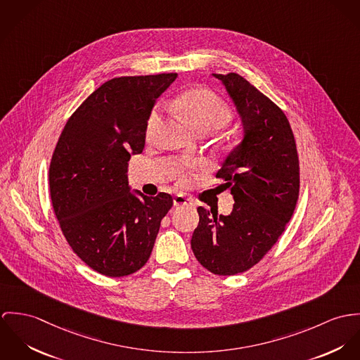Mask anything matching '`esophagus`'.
<instances>
[{"label": "esophagus", "instance_id": "obj_1", "mask_svg": "<svg viewBox=\"0 0 360 360\" xmlns=\"http://www.w3.org/2000/svg\"><path fill=\"white\" fill-rule=\"evenodd\" d=\"M174 205L175 207H178V205H193V201L189 198L184 196V195H176L174 198Z\"/></svg>", "mask_w": 360, "mask_h": 360}]
</instances>
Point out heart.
<instances>
[{"label":"heart","instance_id":"obj_1","mask_svg":"<svg viewBox=\"0 0 360 360\" xmlns=\"http://www.w3.org/2000/svg\"><path fill=\"white\" fill-rule=\"evenodd\" d=\"M174 108L198 132L204 129L215 131L232 120L229 106L217 94L205 88H195L182 94L175 101ZM160 117L159 110L152 113L146 127L149 136L158 129Z\"/></svg>","mask_w":360,"mask_h":360}]
</instances>
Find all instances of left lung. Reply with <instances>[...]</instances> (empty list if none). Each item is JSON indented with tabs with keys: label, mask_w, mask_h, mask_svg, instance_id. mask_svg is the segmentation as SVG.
Wrapping results in <instances>:
<instances>
[{
	"label": "left lung",
	"mask_w": 360,
	"mask_h": 360,
	"mask_svg": "<svg viewBox=\"0 0 360 360\" xmlns=\"http://www.w3.org/2000/svg\"><path fill=\"white\" fill-rule=\"evenodd\" d=\"M211 76L225 86L243 129L217 172L235 204L229 215L199 207L191 244L205 269L231 276L254 266L284 232L298 200L300 165L290 122L279 108L236 73Z\"/></svg>",
	"instance_id": "obj_1"
}]
</instances>
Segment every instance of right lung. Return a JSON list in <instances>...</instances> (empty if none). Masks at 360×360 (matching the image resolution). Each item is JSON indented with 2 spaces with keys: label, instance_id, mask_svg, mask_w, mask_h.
I'll use <instances>...</instances> for the list:
<instances>
[{
  "label": "right lung",
  "instance_id": "obj_1",
  "mask_svg": "<svg viewBox=\"0 0 360 360\" xmlns=\"http://www.w3.org/2000/svg\"><path fill=\"white\" fill-rule=\"evenodd\" d=\"M176 73L119 77L94 91L68 120L49 167V192L60 229L94 271L121 278L149 259L168 193L149 198L127 179L131 156L142 153L158 98Z\"/></svg>",
  "mask_w": 360,
  "mask_h": 360
}]
</instances>
